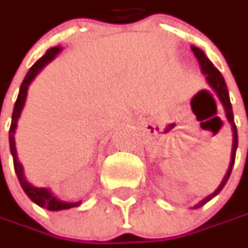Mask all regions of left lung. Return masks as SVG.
<instances>
[{
    "instance_id": "left-lung-1",
    "label": "left lung",
    "mask_w": 248,
    "mask_h": 248,
    "mask_svg": "<svg viewBox=\"0 0 248 248\" xmlns=\"http://www.w3.org/2000/svg\"><path fill=\"white\" fill-rule=\"evenodd\" d=\"M192 52L195 53L198 62L201 64V70H202V73L206 76V80H207L209 86L213 89V92L217 94V97L221 101V104H223V107L226 110V117H227V120H229V123L232 124V128H233V148H232V161H230L229 169H227V172H226V175H224V178H223V181H221L219 187L212 195H209L207 198H204L202 202H199V203L195 206V209H198V207L203 206L204 203H207L210 199H213L216 195H219V192L223 189V186L226 185V182L230 178L232 169H233V165H234V159H236V150H237V127L234 124V117H233L232 103H230V97H229V90H227L226 81L223 79L221 73L215 67V64L207 59V56L204 55V52L202 49H199L196 46H192Z\"/></svg>"
}]
</instances>
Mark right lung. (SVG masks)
Segmentation results:
<instances>
[{
    "mask_svg": "<svg viewBox=\"0 0 248 248\" xmlns=\"http://www.w3.org/2000/svg\"><path fill=\"white\" fill-rule=\"evenodd\" d=\"M62 50L61 46H55V47H50L47 49V52L45 53L44 56L35 63L29 72L27 73L25 79L21 84V89H19V94H18V98L15 101V106H14V111H12V121H11V127H9V150H11V154H12V158H14V168H15V173L18 176V181L22 186L24 192L28 195V198L35 202L38 206L41 207H45L47 210H64V209H70V207H76L79 206L81 202H75V203H69V202H63V201H59L49 189L46 187H36V186H32L27 179H25V175H24V168L22 165L18 162V156H16V148H15V138H14V134H15V128H16V121L19 118V114L24 108V104H25V100H27V93H28V87L31 84V81L36 78V75L44 69L45 66L47 63L50 62L59 52Z\"/></svg>",
    "mask_w": 248,
    "mask_h": 248,
    "instance_id": "obj_1",
    "label": "right lung"
}]
</instances>
